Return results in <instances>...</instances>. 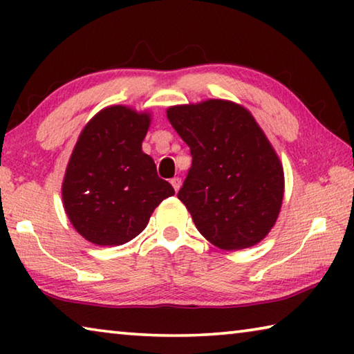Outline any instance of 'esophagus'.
I'll list each match as a JSON object with an SVG mask.
<instances>
[{
  "instance_id": "esophagus-1",
  "label": "esophagus",
  "mask_w": 354,
  "mask_h": 354,
  "mask_svg": "<svg viewBox=\"0 0 354 354\" xmlns=\"http://www.w3.org/2000/svg\"><path fill=\"white\" fill-rule=\"evenodd\" d=\"M170 184L173 185V189H175V192H178L179 187H181V179H179V178H171Z\"/></svg>"
}]
</instances>
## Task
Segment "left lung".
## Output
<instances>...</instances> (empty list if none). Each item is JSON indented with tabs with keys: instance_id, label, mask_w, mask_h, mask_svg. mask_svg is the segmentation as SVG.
<instances>
[{
	"instance_id": "1",
	"label": "left lung",
	"mask_w": 354,
	"mask_h": 354,
	"mask_svg": "<svg viewBox=\"0 0 354 354\" xmlns=\"http://www.w3.org/2000/svg\"><path fill=\"white\" fill-rule=\"evenodd\" d=\"M167 118L190 148L192 167L178 198L196 230L227 251L259 243L277 223L284 170L251 112L206 100L171 106Z\"/></svg>"
}]
</instances>
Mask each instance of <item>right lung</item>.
Wrapping results in <instances>:
<instances>
[{
  "instance_id": "add662e5",
  "label": "right lung",
  "mask_w": 354,
  "mask_h": 354,
  "mask_svg": "<svg viewBox=\"0 0 354 354\" xmlns=\"http://www.w3.org/2000/svg\"><path fill=\"white\" fill-rule=\"evenodd\" d=\"M151 113L107 106L81 131L62 183L65 214L75 230L100 247L133 241L156 207L175 195L142 151Z\"/></svg>"
}]
</instances>
